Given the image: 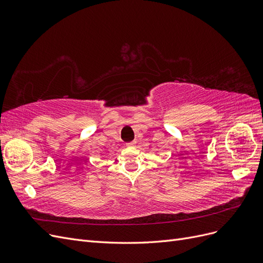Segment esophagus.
<instances>
[{
	"label": "esophagus",
	"instance_id": "1",
	"mask_svg": "<svg viewBox=\"0 0 263 263\" xmlns=\"http://www.w3.org/2000/svg\"><path fill=\"white\" fill-rule=\"evenodd\" d=\"M136 146V142H128V144H127V147H135Z\"/></svg>",
	"mask_w": 263,
	"mask_h": 263
}]
</instances>
